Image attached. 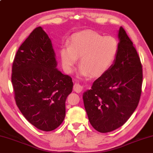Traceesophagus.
<instances>
[{"label":"esophagus","mask_w":153,"mask_h":153,"mask_svg":"<svg viewBox=\"0 0 153 153\" xmlns=\"http://www.w3.org/2000/svg\"><path fill=\"white\" fill-rule=\"evenodd\" d=\"M74 91L76 92V93H80V92H82L83 90V88L81 85H80L79 84H78V83H76V84L74 85Z\"/></svg>","instance_id":"esophagus-1"}]
</instances>
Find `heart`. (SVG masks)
<instances>
[{
    "instance_id": "1",
    "label": "heart",
    "mask_w": 153,
    "mask_h": 153,
    "mask_svg": "<svg viewBox=\"0 0 153 153\" xmlns=\"http://www.w3.org/2000/svg\"><path fill=\"white\" fill-rule=\"evenodd\" d=\"M119 49V42L114 37L104 36L93 30H82L71 36L69 45L63 47L60 54L68 73L73 71L78 58H80V75L99 77L113 65Z\"/></svg>"
}]
</instances>
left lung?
<instances>
[{"label": "left lung", "mask_w": 153, "mask_h": 153, "mask_svg": "<svg viewBox=\"0 0 153 153\" xmlns=\"http://www.w3.org/2000/svg\"><path fill=\"white\" fill-rule=\"evenodd\" d=\"M119 53L113 65L82 95L89 122L102 133L120 127L139 104L143 83L140 60L133 43L120 27Z\"/></svg>", "instance_id": "8db88e82"}]
</instances>
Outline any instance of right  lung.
Segmentation results:
<instances>
[{
  "instance_id": "obj_1",
  "label": "right lung",
  "mask_w": 153,
  "mask_h": 153,
  "mask_svg": "<svg viewBox=\"0 0 153 153\" xmlns=\"http://www.w3.org/2000/svg\"><path fill=\"white\" fill-rule=\"evenodd\" d=\"M56 66L52 42L41 27L21 45L13 63L11 80L16 105L28 122L43 131L61 125L66 99L73 91L71 77Z\"/></svg>"
}]
</instances>
